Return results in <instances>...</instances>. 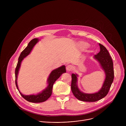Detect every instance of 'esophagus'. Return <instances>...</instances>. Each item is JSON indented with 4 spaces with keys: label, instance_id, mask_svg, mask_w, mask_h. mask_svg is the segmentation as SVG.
<instances>
[{
    "label": "esophagus",
    "instance_id": "1",
    "mask_svg": "<svg viewBox=\"0 0 126 126\" xmlns=\"http://www.w3.org/2000/svg\"><path fill=\"white\" fill-rule=\"evenodd\" d=\"M73 69V66L71 65H69L67 66V67H66V70L68 72L72 71Z\"/></svg>",
    "mask_w": 126,
    "mask_h": 126
}]
</instances>
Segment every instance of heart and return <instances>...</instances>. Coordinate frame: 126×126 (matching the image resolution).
Here are the masks:
<instances>
[{
	"label": "heart",
	"mask_w": 126,
	"mask_h": 126,
	"mask_svg": "<svg viewBox=\"0 0 126 126\" xmlns=\"http://www.w3.org/2000/svg\"><path fill=\"white\" fill-rule=\"evenodd\" d=\"M80 47L82 48H86L88 46V44L86 43H85V42H81L80 44Z\"/></svg>",
	"instance_id": "1"
}]
</instances>
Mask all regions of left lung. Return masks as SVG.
Wrapping results in <instances>:
<instances>
[{"instance_id": "obj_1", "label": "left lung", "mask_w": 126, "mask_h": 126, "mask_svg": "<svg viewBox=\"0 0 126 126\" xmlns=\"http://www.w3.org/2000/svg\"><path fill=\"white\" fill-rule=\"evenodd\" d=\"M100 51L94 58L100 63L106 74V78L100 90L94 94H86L79 90L77 85V75L72 74L71 90L78 100L85 102H96L105 97L108 93L114 78L113 62L110 54L103 45L99 44Z\"/></svg>"}]
</instances>
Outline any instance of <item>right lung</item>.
I'll use <instances>...</instances> for the list:
<instances>
[{
  "label": "right lung",
  "mask_w": 126,
  "mask_h": 126,
  "mask_svg": "<svg viewBox=\"0 0 126 126\" xmlns=\"http://www.w3.org/2000/svg\"><path fill=\"white\" fill-rule=\"evenodd\" d=\"M38 41V39L37 38H34L31 40L30 42L28 43V46L24 49V50L21 53L20 56L18 58V61L15 68V84L17 87V89L18 90V88L17 84V75L18 73V71L20 68V66L21 65V61L22 60L27 56L30 53L34 46L37 43ZM66 72L65 66L64 65L59 67L58 68L54 70L51 72L49 78L48 79V86L47 87L43 90L41 93H40L37 95H24L22 94V93L19 92L21 96L27 100L28 102H32V103H41L46 101L51 95L52 92V88L53 85L55 82L59 78V77L64 73Z\"/></svg>",
  "instance_id": "add662e5"
}]
</instances>
